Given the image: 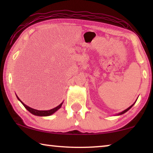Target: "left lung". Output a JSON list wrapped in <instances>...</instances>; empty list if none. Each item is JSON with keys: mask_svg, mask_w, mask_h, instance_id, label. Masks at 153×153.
I'll use <instances>...</instances> for the list:
<instances>
[{"mask_svg": "<svg viewBox=\"0 0 153 153\" xmlns=\"http://www.w3.org/2000/svg\"><path fill=\"white\" fill-rule=\"evenodd\" d=\"M134 104H132V105H131L130 106H129V108H127V109H125V111H122V112L119 113V114H118V116H119V115H122V114H125V113H126V112L127 111H129V109H130V108H131V107H132V106H134Z\"/></svg>", "mask_w": 153, "mask_h": 153, "instance_id": "obj_1", "label": "left lung"}]
</instances>
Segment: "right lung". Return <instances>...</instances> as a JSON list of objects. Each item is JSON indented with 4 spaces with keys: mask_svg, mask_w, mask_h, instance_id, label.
<instances>
[{
    "mask_svg": "<svg viewBox=\"0 0 153 153\" xmlns=\"http://www.w3.org/2000/svg\"><path fill=\"white\" fill-rule=\"evenodd\" d=\"M16 97H17V99L19 100L21 102H22V104L24 106V107L26 108L29 112H30L32 114L35 115V116H51V115L54 114V113H55L56 111H57L59 109L60 107H61V106L62 104V102L61 104H59V105H58V106H56V107L52 108V109L48 110V111H39V110L34 109V108L29 107V106L26 105V104H25L22 101H21V100L17 97V95H16Z\"/></svg>",
    "mask_w": 153,
    "mask_h": 153,
    "instance_id": "1",
    "label": "right lung"
}]
</instances>
